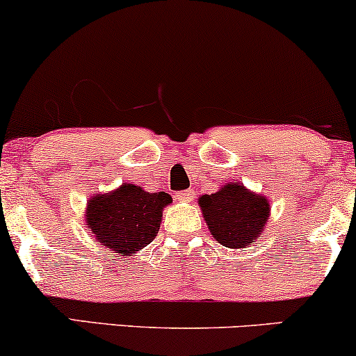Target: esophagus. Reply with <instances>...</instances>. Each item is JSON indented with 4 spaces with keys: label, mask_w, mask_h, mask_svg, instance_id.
Returning <instances> with one entry per match:
<instances>
[{
    "label": "esophagus",
    "mask_w": 356,
    "mask_h": 356,
    "mask_svg": "<svg viewBox=\"0 0 356 356\" xmlns=\"http://www.w3.org/2000/svg\"><path fill=\"white\" fill-rule=\"evenodd\" d=\"M175 199H177L179 202H192L193 192L192 191H182V192H179L177 195H175Z\"/></svg>",
    "instance_id": "1"
}]
</instances>
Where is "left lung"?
Instances as JSON below:
<instances>
[{
  "mask_svg": "<svg viewBox=\"0 0 356 356\" xmlns=\"http://www.w3.org/2000/svg\"><path fill=\"white\" fill-rule=\"evenodd\" d=\"M211 235L227 248H246L263 232L269 217L266 197L233 182L199 199Z\"/></svg>",
  "mask_w": 356,
  "mask_h": 356,
  "instance_id": "8db88e82",
  "label": "left lung"
}]
</instances>
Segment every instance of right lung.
Masks as SVG:
<instances>
[{
  "instance_id": "add662e5",
  "label": "right lung",
  "mask_w": 356,
  "mask_h": 356,
  "mask_svg": "<svg viewBox=\"0 0 356 356\" xmlns=\"http://www.w3.org/2000/svg\"><path fill=\"white\" fill-rule=\"evenodd\" d=\"M172 199L165 192H145L134 184L93 197L87 205V225L105 248L131 256L154 240L163 209Z\"/></svg>"
}]
</instances>
